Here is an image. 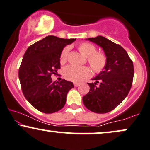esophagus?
Masks as SVG:
<instances>
[{"label": "esophagus", "mask_w": 150, "mask_h": 150, "mask_svg": "<svg viewBox=\"0 0 150 150\" xmlns=\"http://www.w3.org/2000/svg\"><path fill=\"white\" fill-rule=\"evenodd\" d=\"M80 85V83L79 82H74V86H78Z\"/></svg>", "instance_id": "1"}]
</instances>
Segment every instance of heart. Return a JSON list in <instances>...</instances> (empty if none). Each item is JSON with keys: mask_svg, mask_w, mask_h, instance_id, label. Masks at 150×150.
<instances>
[{"mask_svg": "<svg viewBox=\"0 0 150 150\" xmlns=\"http://www.w3.org/2000/svg\"><path fill=\"white\" fill-rule=\"evenodd\" d=\"M79 51L84 57H87V61L91 68L95 72H100L106 65L105 55L102 52H97L96 48L93 45L89 42H82L79 45ZM69 47H66L61 52L60 62L61 64L67 60ZM65 78L73 82H79L90 75V70L85 66H77L74 65L67 66L63 71Z\"/></svg>", "mask_w": 150, "mask_h": 150, "instance_id": "heart-1", "label": "heart"}]
</instances>
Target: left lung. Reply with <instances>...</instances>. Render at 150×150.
<instances>
[{"label":"left lung","mask_w":150,"mask_h":150,"mask_svg":"<svg viewBox=\"0 0 150 150\" xmlns=\"http://www.w3.org/2000/svg\"><path fill=\"white\" fill-rule=\"evenodd\" d=\"M85 40L100 47L107 61L102 71L91 79L95 82L88 83L89 92L83 96V103L93 112H109L123 101L131 89L134 75L133 62L122 47L106 38L98 35Z\"/></svg>","instance_id":"1"}]
</instances>
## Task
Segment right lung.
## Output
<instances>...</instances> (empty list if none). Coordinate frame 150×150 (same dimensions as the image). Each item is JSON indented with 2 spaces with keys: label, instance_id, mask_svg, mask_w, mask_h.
Segmentation results:
<instances>
[{
  "label": "right lung",
  "instance_id": "1",
  "mask_svg": "<svg viewBox=\"0 0 150 150\" xmlns=\"http://www.w3.org/2000/svg\"><path fill=\"white\" fill-rule=\"evenodd\" d=\"M76 39L49 35L28 47L19 70V78L25 98L38 110L54 113L64 108L73 82L64 79L53 82L52 74L61 68L64 48Z\"/></svg>",
  "mask_w": 150,
  "mask_h": 150
}]
</instances>
